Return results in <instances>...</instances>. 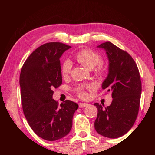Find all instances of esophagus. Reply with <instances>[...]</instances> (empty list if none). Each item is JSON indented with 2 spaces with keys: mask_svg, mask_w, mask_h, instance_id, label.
<instances>
[{
  "mask_svg": "<svg viewBox=\"0 0 155 155\" xmlns=\"http://www.w3.org/2000/svg\"><path fill=\"white\" fill-rule=\"evenodd\" d=\"M89 105V104L87 103H81L78 104V106H79L80 108H83V107H85Z\"/></svg>",
  "mask_w": 155,
  "mask_h": 155,
  "instance_id": "obj_1",
  "label": "esophagus"
}]
</instances>
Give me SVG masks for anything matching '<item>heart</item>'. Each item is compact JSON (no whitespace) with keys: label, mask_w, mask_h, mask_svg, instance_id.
<instances>
[{"label":"heart","mask_w":155,"mask_h":155,"mask_svg":"<svg viewBox=\"0 0 155 155\" xmlns=\"http://www.w3.org/2000/svg\"><path fill=\"white\" fill-rule=\"evenodd\" d=\"M75 57L77 61L82 64L83 66L89 70H92L97 65L99 64L102 61L101 56L95 51L90 49H83L76 53ZM72 70V63L70 61H65L64 62L61 66V73L64 76L69 74ZM97 73L98 74H102L103 73V70L101 67H99L97 70ZM80 97H85V94L83 91H79L78 92Z\"/></svg>","instance_id":"1"}]
</instances>
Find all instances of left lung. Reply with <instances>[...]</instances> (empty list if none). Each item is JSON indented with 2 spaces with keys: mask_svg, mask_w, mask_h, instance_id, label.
<instances>
[{
  "mask_svg": "<svg viewBox=\"0 0 155 155\" xmlns=\"http://www.w3.org/2000/svg\"><path fill=\"white\" fill-rule=\"evenodd\" d=\"M106 51L109 72L102 88L111 91V105L103 108L98 103L94 122L97 133L115 139L126 134L137 119L141 93V82L138 68L129 54L110 41L97 46Z\"/></svg>",
  "mask_w": 155,
  "mask_h": 155,
  "instance_id": "1",
  "label": "left lung"
}]
</instances>
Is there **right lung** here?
Masks as SVG:
<instances>
[{"mask_svg":"<svg viewBox=\"0 0 155 155\" xmlns=\"http://www.w3.org/2000/svg\"><path fill=\"white\" fill-rule=\"evenodd\" d=\"M71 46L60 42L44 44L35 49L21 70L20 86L22 109L30 127L47 141L64 137L72 127L78 104L69 100L58 104L53 90L61 85L60 57Z\"/></svg>","mask_w":155,"mask_h":155,"instance_id":"add662e5","label":"right lung"}]
</instances>
